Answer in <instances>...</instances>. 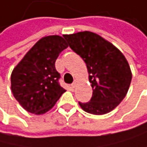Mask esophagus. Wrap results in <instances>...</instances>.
<instances>
[{
  "instance_id": "34e87169",
  "label": "esophagus",
  "mask_w": 147,
  "mask_h": 147,
  "mask_svg": "<svg viewBox=\"0 0 147 147\" xmlns=\"http://www.w3.org/2000/svg\"><path fill=\"white\" fill-rule=\"evenodd\" d=\"M70 86H71V88H74L75 86H76V83H72V84L70 85Z\"/></svg>"
}]
</instances>
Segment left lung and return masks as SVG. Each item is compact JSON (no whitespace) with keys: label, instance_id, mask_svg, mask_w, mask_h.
I'll list each match as a JSON object with an SVG mask.
<instances>
[{"label":"left lung","instance_id":"obj_1","mask_svg":"<svg viewBox=\"0 0 147 147\" xmlns=\"http://www.w3.org/2000/svg\"><path fill=\"white\" fill-rule=\"evenodd\" d=\"M69 46L87 65L93 88L88 102H78L93 115H104L117 107L127 95L132 80L125 56L115 46L90 31L64 35Z\"/></svg>","mask_w":147,"mask_h":147}]
</instances>
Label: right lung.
Segmentation results:
<instances>
[{"label":"right lung","instance_id":"add662e5","mask_svg":"<svg viewBox=\"0 0 147 147\" xmlns=\"http://www.w3.org/2000/svg\"><path fill=\"white\" fill-rule=\"evenodd\" d=\"M67 48L60 36L44 37L13 69L11 77L14 98L25 110L40 115L49 111L66 90L60 86L56 59Z\"/></svg>","mask_w":147,"mask_h":147}]
</instances>
